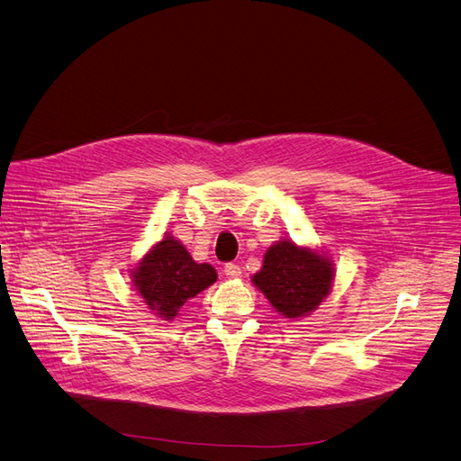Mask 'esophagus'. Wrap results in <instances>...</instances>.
Returning a JSON list of instances; mask_svg holds the SVG:
<instances>
[{
	"instance_id": "esophagus-1",
	"label": "esophagus",
	"mask_w": 461,
	"mask_h": 461,
	"mask_svg": "<svg viewBox=\"0 0 461 461\" xmlns=\"http://www.w3.org/2000/svg\"><path fill=\"white\" fill-rule=\"evenodd\" d=\"M224 274L228 276L230 280H239V278H240V274H242V270H240V267H239V265H235V263H228V265L224 267Z\"/></svg>"
}]
</instances>
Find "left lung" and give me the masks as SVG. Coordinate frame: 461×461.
Wrapping results in <instances>:
<instances>
[{
  "mask_svg": "<svg viewBox=\"0 0 461 461\" xmlns=\"http://www.w3.org/2000/svg\"><path fill=\"white\" fill-rule=\"evenodd\" d=\"M335 263L317 249L300 247L291 239L276 240L263 256L252 284L285 319L312 315L331 293Z\"/></svg>",
  "mask_w": 461,
  "mask_h": 461,
  "instance_id": "left-lung-1",
  "label": "left lung"
}]
</instances>
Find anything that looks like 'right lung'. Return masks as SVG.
I'll return each mask as SVG.
<instances>
[{"label": "right lung", "mask_w": 461, "mask_h": 461, "mask_svg": "<svg viewBox=\"0 0 461 461\" xmlns=\"http://www.w3.org/2000/svg\"><path fill=\"white\" fill-rule=\"evenodd\" d=\"M133 291L163 321H174L187 300L217 282V270L196 263L181 240L167 233L130 270Z\"/></svg>", "instance_id": "1"}]
</instances>
